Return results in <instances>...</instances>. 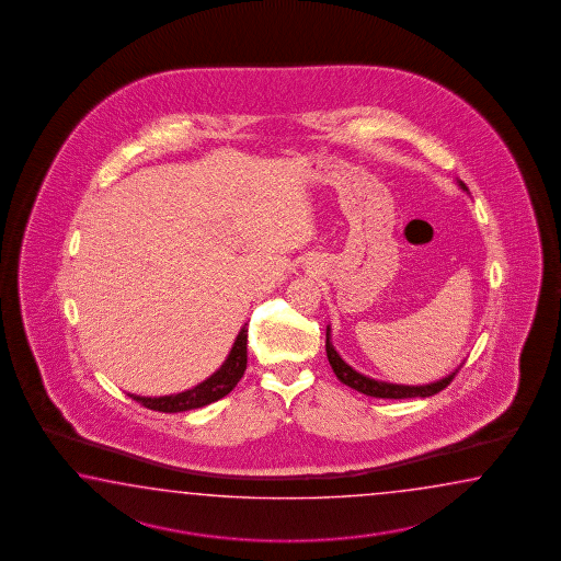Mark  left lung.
<instances>
[{
    "label": "left lung",
    "instance_id": "left-lung-1",
    "mask_svg": "<svg viewBox=\"0 0 561 561\" xmlns=\"http://www.w3.org/2000/svg\"><path fill=\"white\" fill-rule=\"evenodd\" d=\"M459 188L467 191L466 184L459 180ZM327 357L333 367L336 379L345 382L346 387L355 389L358 393L367 394V397H377V399H411V397H431V394L439 393L449 382L454 381L455 375L459 373V367L449 373L447 377H443L439 381L430 382V385H397V382L377 381L360 375L353 369L351 365H346L341 355L334 351L331 343V327H327Z\"/></svg>",
    "mask_w": 561,
    "mask_h": 561
}]
</instances>
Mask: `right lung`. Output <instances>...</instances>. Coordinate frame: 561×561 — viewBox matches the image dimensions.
<instances>
[{
  "mask_svg": "<svg viewBox=\"0 0 561 561\" xmlns=\"http://www.w3.org/2000/svg\"><path fill=\"white\" fill-rule=\"evenodd\" d=\"M247 339H249V329L244 324L240 329L239 336L230 348V353H228L227 360L222 363V367L213 373L206 381L198 382L196 387H192L188 391L164 394V397L128 394L140 405L148 407L152 411H160V413H180V411H191V409L210 405L218 399L227 397L237 387V382L242 379V375L247 370Z\"/></svg>",
  "mask_w": 561,
  "mask_h": 561,
  "instance_id": "1",
  "label": "right lung"
}]
</instances>
